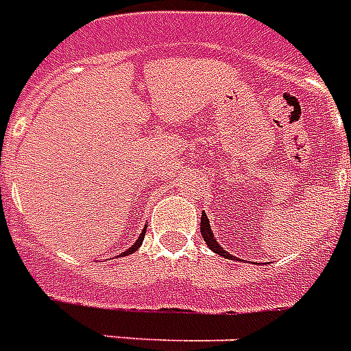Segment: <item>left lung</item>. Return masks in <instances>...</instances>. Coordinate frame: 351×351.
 I'll return each mask as SVG.
<instances>
[{
    "label": "left lung",
    "mask_w": 351,
    "mask_h": 351,
    "mask_svg": "<svg viewBox=\"0 0 351 351\" xmlns=\"http://www.w3.org/2000/svg\"><path fill=\"white\" fill-rule=\"evenodd\" d=\"M201 237H203V241L206 243V246H208L214 254H218V256H221V258H226V259H235V256H231L229 252L223 250L220 244H218V239L214 237L213 228H210V221H208L205 213L201 214Z\"/></svg>",
    "instance_id": "left-lung-1"
}]
</instances>
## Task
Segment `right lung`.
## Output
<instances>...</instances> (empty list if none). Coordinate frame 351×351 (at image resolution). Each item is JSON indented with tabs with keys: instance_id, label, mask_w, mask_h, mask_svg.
Segmentation results:
<instances>
[{
	"instance_id": "obj_1",
	"label": "right lung",
	"mask_w": 351,
	"mask_h": 351,
	"mask_svg": "<svg viewBox=\"0 0 351 351\" xmlns=\"http://www.w3.org/2000/svg\"><path fill=\"white\" fill-rule=\"evenodd\" d=\"M145 233H146V229H143V233L138 235V239L135 241V243L131 244V248H128V250L123 252V254H120V256H128V254H133L135 250H138V248H141V244H143V241H145Z\"/></svg>"
}]
</instances>
